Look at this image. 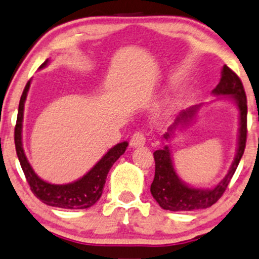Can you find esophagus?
Here are the masks:
<instances>
[{
    "mask_svg": "<svg viewBox=\"0 0 259 259\" xmlns=\"http://www.w3.org/2000/svg\"><path fill=\"white\" fill-rule=\"evenodd\" d=\"M145 144V136L142 132H136L135 135L131 137L130 145L132 148H138V146H143Z\"/></svg>",
    "mask_w": 259,
    "mask_h": 259,
    "instance_id": "obj_1",
    "label": "esophagus"
}]
</instances>
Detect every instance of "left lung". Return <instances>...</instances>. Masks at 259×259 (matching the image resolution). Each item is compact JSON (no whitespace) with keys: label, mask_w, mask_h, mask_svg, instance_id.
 Returning <instances> with one entry per match:
<instances>
[{"label":"left lung","mask_w":259,"mask_h":259,"mask_svg":"<svg viewBox=\"0 0 259 259\" xmlns=\"http://www.w3.org/2000/svg\"><path fill=\"white\" fill-rule=\"evenodd\" d=\"M213 96H226L225 98H231L235 102L239 109V137L238 149L234 161L229 168L227 175L212 188H194L185 184L178 177L174 169L173 158H171L169 146L165 145L163 149L156 150L154 152L155 158V178L152 181L151 191L152 197L164 210L170 211H192L198 209H206L215 204L222 194L225 193L231 179L237 170L239 162L244 155L246 146L247 136V100L245 95L244 86L240 78L227 66H223L221 79L219 85L212 90ZM202 105V104H200ZM200 105L188 108L181 111L175 122L168 128V132L163 136V139L169 140L173 138L175 130L178 126H187L196 116Z\"/></svg>","instance_id":"obj_1"}]
</instances>
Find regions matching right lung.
<instances>
[{"mask_svg": "<svg viewBox=\"0 0 259 259\" xmlns=\"http://www.w3.org/2000/svg\"><path fill=\"white\" fill-rule=\"evenodd\" d=\"M48 63H49V60H47L40 66V68L46 67ZM30 85L31 80L25 86L20 98V103H19L17 124H15L14 131V142L19 162H20L25 178L30 185L32 193L44 204L50 206L73 210L88 209L101 198L110 168L119 159L120 156L123 155L128 143L122 142L113 146L84 177L78 179L76 181H73L71 184L55 185L41 180L34 173L31 164L28 163L24 151V146H22V120H24L25 102H26Z\"/></svg>", "mask_w": 259, "mask_h": 259, "instance_id": "1", "label": "right lung"}]
</instances>
